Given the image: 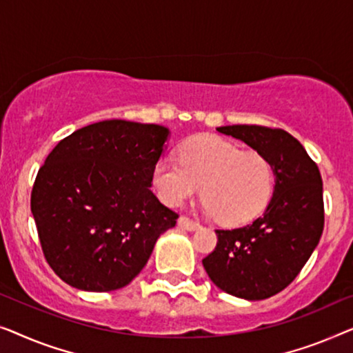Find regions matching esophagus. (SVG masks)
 Masks as SVG:
<instances>
[{"label": "esophagus", "mask_w": 353, "mask_h": 353, "mask_svg": "<svg viewBox=\"0 0 353 353\" xmlns=\"http://www.w3.org/2000/svg\"><path fill=\"white\" fill-rule=\"evenodd\" d=\"M177 224H179V227H182L183 230H188V232H193V230H196V228L200 227V224H198V222L192 221V219H188V217H185V216L179 217Z\"/></svg>", "instance_id": "obj_1"}]
</instances>
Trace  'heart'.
I'll return each instance as SVG.
<instances>
[{"instance_id":"obj_1","label":"heart","mask_w":353,"mask_h":353,"mask_svg":"<svg viewBox=\"0 0 353 353\" xmlns=\"http://www.w3.org/2000/svg\"><path fill=\"white\" fill-rule=\"evenodd\" d=\"M152 183L168 206H181L198 193L203 210L224 225L246 224L265 210L274 190V170L257 152H243L216 136L193 139L181 150V163L160 160Z\"/></svg>"}]
</instances>
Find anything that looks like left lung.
Returning <instances> with one entry per match:
<instances>
[{
	"instance_id": "left-lung-1",
	"label": "left lung",
	"mask_w": 353,
	"mask_h": 353,
	"mask_svg": "<svg viewBox=\"0 0 353 353\" xmlns=\"http://www.w3.org/2000/svg\"><path fill=\"white\" fill-rule=\"evenodd\" d=\"M216 129L265 157L275 185L264 214L252 224L216 230V250L203 259V267L227 294L262 301L285 290L319 245L325 224L323 182L302 143L283 129L256 125Z\"/></svg>"
}]
</instances>
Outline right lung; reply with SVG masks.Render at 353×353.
<instances>
[{
    "label": "right lung",
    "instance_id": "right-lung-1",
    "mask_svg": "<svg viewBox=\"0 0 353 353\" xmlns=\"http://www.w3.org/2000/svg\"><path fill=\"white\" fill-rule=\"evenodd\" d=\"M171 131L107 120L62 139L38 171L32 214L51 269L91 292L126 286L177 214L150 190Z\"/></svg>",
    "mask_w": 353,
    "mask_h": 353
}]
</instances>
